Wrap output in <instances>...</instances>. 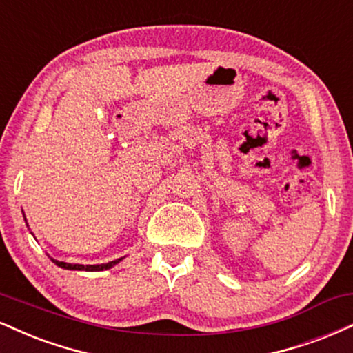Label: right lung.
Here are the masks:
<instances>
[{
	"mask_svg": "<svg viewBox=\"0 0 353 353\" xmlns=\"http://www.w3.org/2000/svg\"><path fill=\"white\" fill-rule=\"evenodd\" d=\"M52 263H55L57 266H61L63 270H77V271H103V270H110L112 266L117 265V263L121 261V258H118V260L114 261H108V263H103V265H72V263H65V261H57L54 260V258H50Z\"/></svg>",
	"mask_w": 353,
	"mask_h": 353,
	"instance_id": "1",
	"label": "right lung"
}]
</instances>
